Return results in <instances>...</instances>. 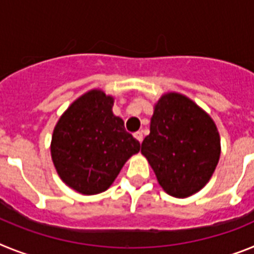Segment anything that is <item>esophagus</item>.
I'll list each match as a JSON object with an SVG mask.
<instances>
[{
	"label": "esophagus",
	"mask_w": 254,
	"mask_h": 254,
	"mask_svg": "<svg viewBox=\"0 0 254 254\" xmlns=\"http://www.w3.org/2000/svg\"><path fill=\"white\" fill-rule=\"evenodd\" d=\"M134 138H135V139L138 140L139 143H142V140H143V133H142V131H136V133H134Z\"/></svg>",
	"instance_id": "esophagus-1"
}]
</instances>
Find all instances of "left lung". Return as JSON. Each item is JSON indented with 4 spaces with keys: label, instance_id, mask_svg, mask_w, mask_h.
<instances>
[{
    "label": "left lung",
    "instance_id": "8db88e82",
    "mask_svg": "<svg viewBox=\"0 0 254 254\" xmlns=\"http://www.w3.org/2000/svg\"><path fill=\"white\" fill-rule=\"evenodd\" d=\"M142 153L167 194L189 197L203 188L220 158L215 123L193 101L178 93L161 97Z\"/></svg>",
    "mask_w": 254,
    "mask_h": 254
}]
</instances>
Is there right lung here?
<instances>
[{
    "label": "right lung",
    "mask_w": 254,
    "mask_h": 254,
    "mask_svg": "<svg viewBox=\"0 0 254 254\" xmlns=\"http://www.w3.org/2000/svg\"><path fill=\"white\" fill-rule=\"evenodd\" d=\"M114 98L90 90L75 101L57 123L51 154L64 183L81 194H98L114 183L140 143L112 114Z\"/></svg>",
    "instance_id": "obj_1"
}]
</instances>
